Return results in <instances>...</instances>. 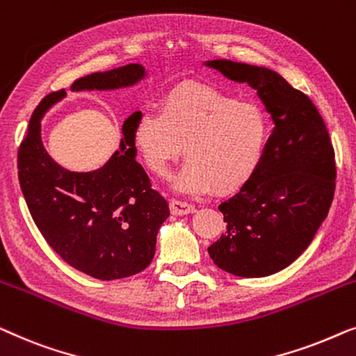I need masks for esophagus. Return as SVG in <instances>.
Here are the masks:
<instances>
[{
    "mask_svg": "<svg viewBox=\"0 0 356 356\" xmlns=\"http://www.w3.org/2000/svg\"><path fill=\"white\" fill-rule=\"evenodd\" d=\"M169 209L176 216H184V214H192L195 213V207L187 202H180V200H171L169 203Z\"/></svg>",
    "mask_w": 356,
    "mask_h": 356,
    "instance_id": "34e87169",
    "label": "esophagus"
}]
</instances>
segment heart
I'll list each match as a JSON object with an SVG mask.
<instances>
[{
	"label": "heart",
	"instance_id": "obj_1",
	"mask_svg": "<svg viewBox=\"0 0 356 356\" xmlns=\"http://www.w3.org/2000/svg\"><path fill=\"white\" fill-rule=\"evenodd\" d=\"M271 134L269 116L257 102H238L211 87H184L164 98L158 111L145 109L134 124L135 148L147 169L169 179L185 149L187 168L176 188L229 195L243 188L261 166Z\"/></svg>",
	"mask_w": 356,
	"mask_h": 356
}]
</instances>
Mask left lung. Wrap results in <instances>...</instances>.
Listing matches in <instances>:
<instances>
[{"label":"left lung","instance_id":"obj_1","mask_svg":"<svg viewBox=\"0 0 356 356\" xmlns=\"http://www.w3.org/2000/svg\"><path fill=\"white\" fill-rule=\"evenodd\" d=\"M204 66L257 90L274 121L257 174L219 204L227 229L208 253L234 276H271L308 248L327 218L335 190L329 132L312 99L271 69L229 59Z\"/></svg>","mask_w":356,"mask_h":356}]
</instances>
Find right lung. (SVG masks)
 Instances as JSON below:
<instances>
[{
	"instance_id": "right-lung-1",
	"label": "right lung",
	"mask_w": 356,
	"mask_h": 356,
	"mask_svg": "<svg viewBox=\"0 0 356 356\" xmlns=\"http://www.w3.org/2000/svg\"><path fill=\"white\" fill-rule=\"evenodd\" d=\"M145 76L142 64H127L77 79L71 90L126 88ZM64 97L66 90H59L40 102L19 148V182L29 211L49 247L77 271L102 280L134 276L152 263L158 230L169 216L168 202L135 161L132 130L140 111L124 121L121 149L104 166L74 172L59 166L42 142L44 113Z\"/></svg>"
}]
</instances>
